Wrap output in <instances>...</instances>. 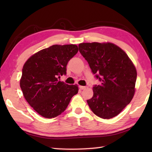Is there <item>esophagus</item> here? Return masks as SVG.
Here are the masks:
<instances>
[{
	"instance_id": "obj_1",
	"label": "esophagus",
	"mask_w": 152,
	"mask_h": 152,
	"mask_svg": "<svg viewBox=\"0 0 152 152\" xmlns=\"http://www.w3.org/2000/svg\"><path fill=\"white\" fill-rule=\"evenodd\" d=\"M79 88L80 90H84L86 88V86H80Z\"/></svg>"
}]
</instances>
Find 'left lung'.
Listing matches in <instances>:
<instances>
[{"label": "left lung", "mask_w": 152, "mask_h": 152, "mask_svg": "<svg viewBox=\"0 0 152 152\" xmlns=\"http://www.w3.org/2000/svg\"><path fill=\"white\" fill-rule=\"evenodd\" d=\"M79 51L89 64L95 78L93 96L87 100L92 111L102 119L117 116L132 101L137 71L124 51L110 43H82Z\"/></svg>", "instance_id": "left-lung-1"}]
</instances>
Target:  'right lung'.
<instances>
[{
	"label": "right lung",
	"mask_w": 152,
	"mask_h": 152,
	"mask_svg": "<svg viewBox=\"0 0 152 152\" xmlns=\"http://www.w3.org/2000/svg\"><path fill=\"white\" fill-rule=\"evenodd\" d=\"M78 51L76 45H53L35 53L24 64L20 88L28 103L42 117L60 115L78 93V86L58 80L66 75L68 62Z\"/></svg>",
	"instance_id": "add662e5"
}]
</instances>
